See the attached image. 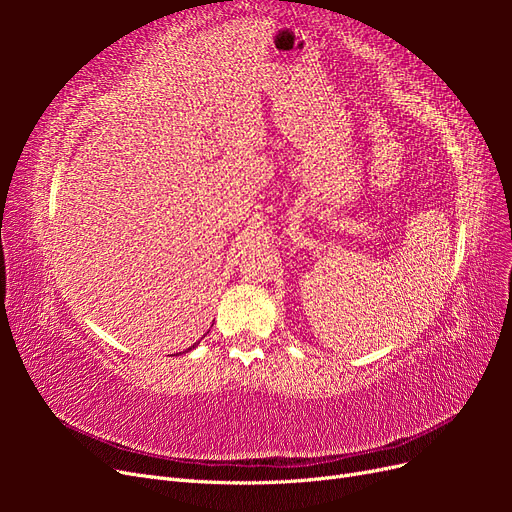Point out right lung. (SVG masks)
Here are the masks:
<instances>
[{
    "label": "right lung",
    "mask_w": 512,
    "mask_h": 512,
    "mask_svg": "<svg viewBox=\"0 0 512 512\" xmlns=\"http://www.w3.org/2000/svg\"><path fill=\"white\" fill-rule=\"evenodd\" d=\"M194 346H196V344H194ZM194 346H192V348H194ZM192 348H188V352H190V350H192Z\"/></svg>",
    "instance_id": "add662e5"
}]
</instances>
